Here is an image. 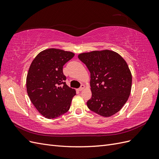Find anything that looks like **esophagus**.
<instances>
[{"label": "esophagus", "instance_id": "1", "mask_svg": "<svg viewBox=\"0 0 159 159\" xmlns=\"http://www.w3.org/2000/svg\"><path fill=\"white\" fill-rule=\"evenodd\" d=\"M84 88H85V86H84V85H81V87H80L79 89H78V90L80 91H82Z\"/></svg>", "mask_w": 159, "mask_h": 159}]
</instances>
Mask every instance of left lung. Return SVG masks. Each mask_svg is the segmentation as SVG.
Listing matches in <instances>:
<instances>
[{"label": "left lung", "instance_id": "8db88e82", "mask_svg": "<svg viewBox=\"0 0 159 159\" xmlns=\"http://www.w3.org/2000/svg\"><path fill=\"white\" fill-rule=\"evenodd\" d=\"M78 58L91 74L92 95L88 108L103 117H110L121 110L131 89L132 75L127 64L117 53L111 50L82 53Z\"/></svg>", "mask_w": 159, "mask_h": 159}]
</instances>
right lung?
Masks as SVG:
<instances>
[{"instance_id": "right-lung-1", "label": "right lung", "mask_w": 159, "mask_h": 159, "mask_svg": "<svg viewBox=\"0 0 159 159\" xmlns=\"http://www.w3.org/2000/svg\"><path fill=\"white\" fill-rule=\"evenodd\" d=\"M74 56L71 52L50 48L38 54L26 78L27 93L40 114L54 119L70 109L75 90L66 84L64 65Z\"/></svg>"}]
</instances>
